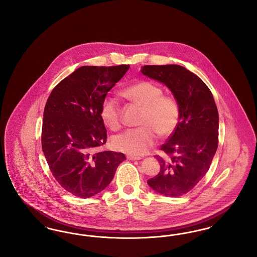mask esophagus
Masks as SVG:
<instances>
[{
	"mask_svg": "<svg viewBox=\"0 0 257 257\" xmlns=\"http://www.w3.org/2000/svg\"><path fill=\"white\" fill-rule=\"evenodd\" d=\"M127 159L131 160V161H136V160H141L142 158L141 157H137V156H134V155H128Z\"/></svg>",
	"mask_w": 257,
	"mask_h": 257,
	"instance_id": "esophagus-1",
	"label": "esophagus"
}]
</instances>
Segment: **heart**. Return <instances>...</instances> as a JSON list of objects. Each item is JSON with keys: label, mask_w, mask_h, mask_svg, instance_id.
I'll return each instance as SVG.
<instances>
[{"label": "heart", "mask_w": 257, "mask_h": 257, "mask_svg": "<svg viewBox=\"0 0 257 257\" xmlns=\"http://www.w3.org/2000/svg\"><path fill=\"white\" fill-rule=\"evenodd\" d=\"M163 88L151 81H139L123 90V95L144 108L140 128L117 135L112 139L113 147L124 153L144 155L155 145L158 134L169 137L176 130L181 115L177 99L163 94ZM100 116L110 129L121 127V110L115 98H105L101 105Z\"/></svg>", "instance_id": "obj_1"}]
</instances>
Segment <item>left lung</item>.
Listing matches in <instances>:
<instances>
[{
    "mask_svg": "<svg viewBox=\"0 0 257 257\" xmlns=\"http://www.w3.org/2000/svg\"><path fill=\"white\" fill-rule=\"evenodd\" d=\"M142 73L165 84L180 105V120L156 155L159 173L147 184L164 196H183L206 174L219 144V112L212 92L196 74L177 64L145 65Z\"/></svg>",
    "mask_w": 257,
    "mask_h": 257,
    "instance_id": "obj_1",
    "label": "left lung"
}]
</instances>
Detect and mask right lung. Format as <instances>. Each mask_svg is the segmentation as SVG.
Returning a JSON list of instances; mask_svg holds the SVG:
<instances>
[{
  "instance_id": "1",
  "label": "right lung",
  "mask_w": 257,
  "mask_h": 257,
  "mask_svg": "<svg viewBox=\"0 0 257 257\" xmlns=\"http://www.w3.org/2000/svg\"><path fill=\"white\" fill-rule=\"evenodd\" d=\"M129 67L82 66L55 86L46 102L42 151L55 179L73 196L89 197L103 191L126 160L123 153L97 148L107 141L102 102Z\"/></svg>"
}]
</instances>
